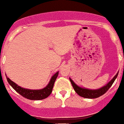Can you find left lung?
I'll return each instance as SVG.
<instances>
[{
    "instance_id": "1",
    "label": "left lung",
    "mask_w": 124,
    "mask_h": 124,
    "mask_svg": "<svg viewBox=\"0 0 124 124\" xmlns=\"http://www.w3.org/2000/svg\"><path fill=\"white\" fill-rule=\"evenodd\" d=\"M118 72H117V74L113 77V79L108 83H107L105 86H104L102 88L98 89H89L81 88L77 85H76L70 78H69V79H70V81L72 85V87H73L74 89L76 92L77 94H79L81 97L86 98H91L92 99V98H96L100 97V96L105 94L108 90L109 88L112 86V85H113V83L115 81V79L117 78V76H118Z\"/></svg>"
}]
</instances>
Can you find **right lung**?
<instances>
[{"instance_id": "right-lung-1", "label": "right lung", "mask_w": 124, "mask_h": 124, "mask_svg": "<svg viewBox=\"0 0 124 124\" xmlns=\"http://www.w3.org/2000/svg\"><path fill=\"white\" fill-rule=\"evenodd\" d=\"M59 75V72H57L52 77L49 83L45 88L41 89H28L25 88H21L15 83L12 81L9 78H7L6 76V78L9 84L12 87V88L17 92L19 94L23 96V97L26 98L27 99L31 100H43L47 98L51 93L52 91L53 87H54V83L56 79Z\"/></svg>"}]
</instances>
